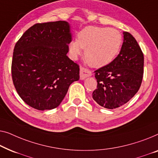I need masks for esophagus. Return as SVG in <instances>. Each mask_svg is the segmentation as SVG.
<instances>
[{
	"label": "esophagus",
	"mask_w": 158,
	"mask_h": 158,
	"mask_svg": "<svg viewBox=\"0 0 158 158\" xmlns=\"http://www.w3.org/2000/svg\"><path fill=\"white\" fill-rule=\"evenodd\" d=\"M92 75V72L88 69L85 67H80V79H84L86 77H90Z\"/></svg>",
	"instance_id": "obj_1"
}]
</instances>
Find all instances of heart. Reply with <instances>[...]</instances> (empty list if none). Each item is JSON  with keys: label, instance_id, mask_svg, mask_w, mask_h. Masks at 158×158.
Instances as JSON below:
<instances>
[{"label": "heart", "instance_id": "b5f03b06", "mask_svg": "<svg viewBox=\"0 0 158 158\" xmlns=\"http://www.w3.org/2000/svg\"><path fill=\"white\" fill-rule=\"evenodd\" d=\"M77 37V41H72L69 44L71 55L77 58L84 48L86 61L95 67L111 63L118 55L123 44V36L114 28L87 26Z\"/></svg>", "mask_w": 158, "mask_h": 158}]
</instances>
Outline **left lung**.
<instances>
[{
    "instance_id": "1",
    "label": "left lung",
    "mask_w": 158,
    "mask_h": 158,
    "mask_svg": "<svg viewBox=\"0 0 158 158\" xmlns=\"http://www.w3.org/2000/svg\"><path fill=\"white\" fill-rule=\"evenodd\" d=\"M121 51L107 65L94 72L97 89L94 100L106 109H115L129 102L138 92L144 73V55L136 39L124 31Z\"/></svg>"
}]
</instances>
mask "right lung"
Returning <instances> with one entry per match:
<instances>
[{
    "label": "right lung",
    "instance_id": "1",
    "mask_svg": "<svg viewBox=\"0 0 158 158\" xmlns=\"http://www.w3.org/2000/svg\"><path fill=\"white\" fill-rule=\"evenodd\" d=\"M71 41L69 24L58 21L34 24L16 42L12 79L28 105L42 111L57 107L79 79V64L66 56Z\"/></svg>",
    "mask_w": 158,
    "mask_h": 158
}]
</instances>
